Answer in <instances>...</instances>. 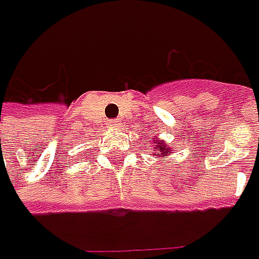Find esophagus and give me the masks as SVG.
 Returning <instances> with one entry per match:
<instances>
[{"instance_id": "1", "label": "esophagus", "mask_w": 259, "mask_h": 259, "mask_svg": "<svg viewBox=\"0 0 259 259\" xmlns=\"http://www.w3.org/2000/svg\"><path fill=\"white\" fill-rule=\"evenodd\" d=\"M119 121L118 119H109V122H108V125L111 126V128H116V126H119Z\"/></svg>"}]
</instances>
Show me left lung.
<instances>
[{
    "label": "left lung",
    "mask_w": 259,
    "mask_h": 259,
    "mask_svg": "<svg viewBox=\"0 0 259 259\" xmlns=\"http://www.w3.org/2000/svg\"><path fill=\"white\" fill-rule=\"evenodd\" d=\"M160 154H161V157H163V161H164V157L167 155V145H160V151H158ZM155 155H158V154H155Z\"/></svg>",
    "instance_id": "left-lung-1"
}]
</instances>
